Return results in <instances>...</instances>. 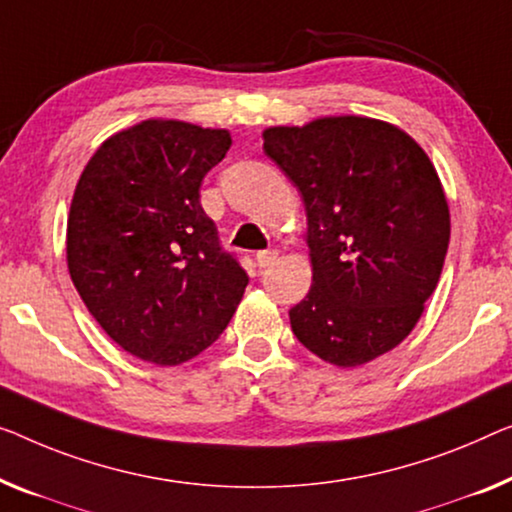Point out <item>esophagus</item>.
<instances>
[{
	"label": "esophagus",
	"instance_id": "34e87169",
	"mask_svg": "<svg viewBox=\"0 0 512 512\" xmlns=\"http://www.w3.org/2000/svg\"><path fill=\"white\" fill-rule=\"evenodd\" d=\"M276 259H278V250H259L255 262L259 269H266V266H271Z\"/></svg>",
	"mask_w": 512,
	"mask_h": 512
}]
</instances>
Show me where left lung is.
<instances>
[{"mask_svg":"<svg viewBox=\"0 0 512 512\" xmlns=\"http://www.w3.org/2000/svg\"><path fill=\"white\" fill-rule=\"evenodd\" d=\"M262 137L308 218L312 285L289 310L294 335L338 368L375 361L414 331L444 269L451 211L432 160L402 128L356 114Z\"/></svg>","mask_w":512,"mask_h":512,"instance_id":"1","label":"left lung"}]
</instances>
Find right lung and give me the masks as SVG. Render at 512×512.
<instances>
[{"label": "right lung", "instance_id": "obj_1", "mask_svg": "<svg viewBox=\"0 0 512 512\" xmlns=\"http://www.w3.org/2000/svg\"><path fill=\"white\" fill-rule=\"evenodd\" d=\"M230 144L225 128L147 119L108 137L75 186L68 273L101 329L142 361L167 368L202 354L246 292L200 204L204 174Z\"/></svg>", "mask_w": 512, "mask_h": 512}]
</instances>
